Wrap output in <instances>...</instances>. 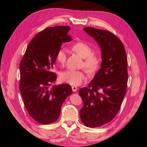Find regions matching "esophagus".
Returning a JSON list of instances; mask_svg holds the SVG:
<instances>
[{
    "instance_id": "1",
    "label": "esophagus",
    "mask_w": 147,
    "mask_h": 147,
    "mask_svg": "<svg viewBox=\"0 0 147 147\" xmlns=\"http://www.w3.org/2000/svg\"><path fill=\"white\" fill-rule=\"evenodd\" d=\"M72 89L73 92H75V91H77L78 88H77V86H72Z\"/></svg>"
}]
</instances>
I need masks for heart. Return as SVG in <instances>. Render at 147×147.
Returning a JSON list of instances; mask_svg holds the SVG:
<instances>
[{"instance_id": "1", "label": "heart", "mask_w": 147, "mask_h": 147, "mask_svg": "<svg viewBox=\"0 0 147 147\" xmlns=\"http://www.w3.org/2000/svg\"><path fill=\"white\" fill-rule=\"evenodd\" d=\"M72 50L77 53L84 59L83 65L88 72H94L98 69L100 64V57L99 55L93 53L92 47L88 43L80 42L72 46ZM56 60L61 65H64L66 61L67 54L64 48H61L56 53ZM86 76L83 70H67L60 75L61 81L73 86H78L85 80Z\"/></svg>"}]
</instances>
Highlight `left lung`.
<instances>
[{"label": "left lung", "instance_id": "left-lung-1", "mask_svg": "<svg viewBox=\"0 0 147 147\" xmlns=\"http://www.w3.org/2000/svg\"><path fill=\"white\" fill-rule=\"evenodd\" d=\"M83 30L99 45L102 63L88 86L78 92L83 102L80 116L86 126L97 127L112 121L120 109L127 89V59L123 43L115 34L91 27Z\"/></svg>", "mask_w": 147, "mask_h": 147}]
</instances>
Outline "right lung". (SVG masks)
I'll use <instances>...</instances> for the list:
<instances>
[{
  "instance_id": "1",
  "label": "right lung",
  "mask_w": 147,
  "mask_h": 147,
  "mask_svg": "<svg viewBox=\"0 0 147 147\" xmlns=\"http://www.w3.org/2000/svg\"><path fill=\"white\" fill-rule=\"evenodd\" d=\"M68 26L47 28L32 39L20 64V90L25 107L35 121L47 124L58 119L61 106L72 93L69 84L54 85L52 72L56 53L63 42L71 41Z\"/></svg>"
}]
</instances>
